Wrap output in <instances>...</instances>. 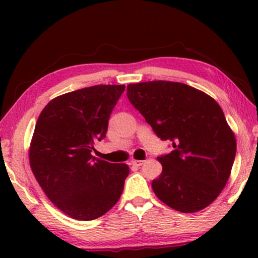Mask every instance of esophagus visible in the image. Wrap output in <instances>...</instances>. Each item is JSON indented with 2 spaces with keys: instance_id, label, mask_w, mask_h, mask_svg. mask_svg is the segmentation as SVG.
Masks as SVG:
<instances>
[{
  "instance_id": "1",
  "label": "esophagus",
  "mask_w": 258,
  "mask_h": 258,
  "mask_svg": "<svg viewBox=\"0 0 258 258\" xmlns=\"http://www.w3.org/2000/svg\"><path fill=\"white\" fill-rule=\"evenodd\" d=\"M144 163V161H140V160H133L132 164L135 165V167H141Z\"/></svg>"
}]
</instances>
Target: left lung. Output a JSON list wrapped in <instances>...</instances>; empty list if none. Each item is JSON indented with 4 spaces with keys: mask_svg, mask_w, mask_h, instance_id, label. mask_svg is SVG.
Listing matches in <instances>:
<instances>
[{
    "mask_svg": "<svg viewBox=\"0 0 258 258\" xmlns=\"http://www.w3.org/2000/svg\"><path fill=\"white\" fill-rule=\"evenodd\" d=\"M126 95L156 135L174 147L157 157L162 174L151 183L155 195L186 214L213 203L227 184L236 155L235 134L217 102L169 81L128 84Z\"/></svg>",
    "mask_w": 258,
    "mask_h": 258,
    "instance_id": "left-lung-1",
    "label": "left lung"
}]
</instances>
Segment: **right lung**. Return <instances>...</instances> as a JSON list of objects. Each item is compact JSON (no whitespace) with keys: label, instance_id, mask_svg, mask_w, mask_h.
I'll use <instances>...</instances> for the list:
<instances>
[{"label":"right lung","instance_id":"add662e5","mask_svg":"<svg viewBox=\"0 0 258 258\" xmlns=\"http://www.w3.org/2000/svg\"><path fill=\"white\" fill-rule=\"evenodd\" d=\"M125 86L101 84L63 94L41 111L29 147L31 171L56 208L79 221L96 220L117 203L128 164L91 155Z\"/></svg>","mask_w":258,"mask_h":258}]
</instances>
